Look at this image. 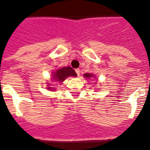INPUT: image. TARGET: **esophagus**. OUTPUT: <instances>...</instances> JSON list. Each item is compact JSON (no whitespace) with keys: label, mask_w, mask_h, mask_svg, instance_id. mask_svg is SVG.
Segmentation results:
<instances>
[{"label":"esophagus","mask_w":150,"mask_h":150,"mask_svg":"<svg viewBox=\"0 0 150 150\" xmlns=\"http://www.w3.org/2000/svg\"><path fill=\"white\" fill-rule=\"evenodd\" d=\"M75 72H76V74L78 76L80 75V71H79V69H75Z\"/></svg>","instance_id":"34e87169"}]
</instances>
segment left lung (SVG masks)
Segmentation results:
<instances>
[{"instance_id": "left-lung-1", "label": "left lung", "mask_w": 150, "mask_h": 150, "mask_svg": "<svg viewBox=\"0 0 150 150\" xmlns=\"http://www.w3.org/2000/svg\"><path fill=\"white\" fill-rule=\"evenodd\" d=\"M83 77L86 79H90L95 78L96 79V77H95V75L93 74H91V73H85L84 75H83Z\"/></svg>"}]
</instances>
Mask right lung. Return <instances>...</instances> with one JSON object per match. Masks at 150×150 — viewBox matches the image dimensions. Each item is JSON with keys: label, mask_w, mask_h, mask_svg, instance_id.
<instances>
[{"label": "right lung", "mask_w": 150, "mask_h": 150, "mask_svg": "<svg viewBox=\"0 0 150 150\" xmlns=\"http://www.w3.org/2000/svg\"><path fill=\"white\" fill-rule=\"evenodd\" d=\"M76 77L77 74L75 73V70L72 69L71 67H63L60 68H57L55 71L53 72L51 75L52 81L57 82L59 83H62L67 77ZM47 89L50 91H55V88L50 87V83H47Z\"/></svg>", "instance_id": "add662e5"}]
</instances>
